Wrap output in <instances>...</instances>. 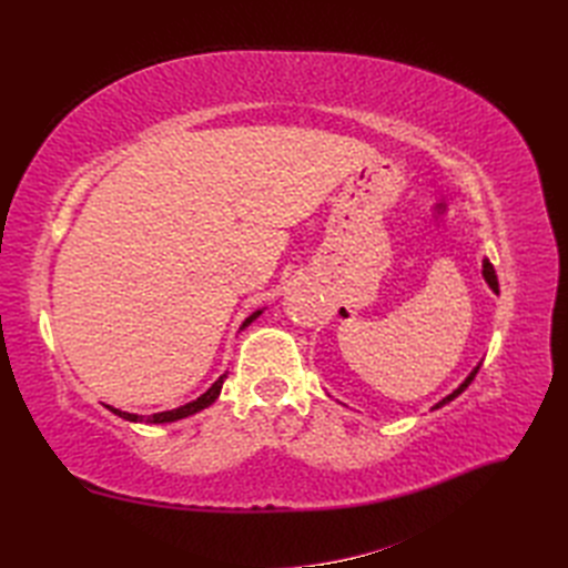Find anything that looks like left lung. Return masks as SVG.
I'll use <instances>...</instances> for the list:
<instances>
[{
  "instance_id": "obj_1",
  "label": "left lung",
  "mask_w": 568,
  "mask_h": 568,
  "mask_svg": "<svg viewBox=\"0 0 568 568\" xmlns=\"http://www.w3.org/2000/svg\"><path fill=\"white\" fill-rule=\"evenodd\" d=\"M480 272H484V280H486V284L495 291V294H500V286H497V274H495V267L490 265V261H488V257H484V270H480ZM478 367H480V363L469 372V376H467V379H464L450 395H445V398L443 400H438L432 409H438V407H443V405H448L450 400H455L457 398V395L464 390V388H467L471 382H474V376H476V372H478Z\"/></svg>"
}]
</instances>
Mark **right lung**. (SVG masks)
<instances>
[{
	"label": "right lung",
	"mask_w": 568,
	"mask_h": 568,
	"mask_svg": "<svg viewBox=\"0 0 568 568\" xmlns=\"http://www.w3.org/2000/svg\"><path fill=\"white\" fill-rule=\"evenodd\" d=\"M261 315H263V311H255L253 315H248V317L242 322V329H246V326H248L253 320L261 317ZM225 379H227V374H222L220 379H217L209 390H205L203 395H199L196 400L186 403V405H182V407H175V409L156 412V415H132V412H123V409L111 407V405H106V407L113 412V415L123 417L125 422H134V424H170V422H180V419L192 417V415H196V412H201V409H205L209 405H213V403L217 400V395H220L222 384H225Z\"/></svg>",
	"instance_id": "right-lung-1"
}]
</instances>
